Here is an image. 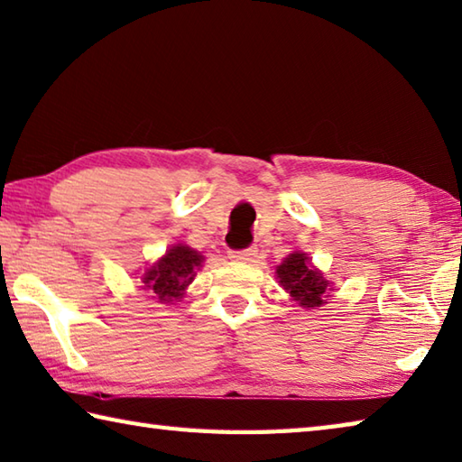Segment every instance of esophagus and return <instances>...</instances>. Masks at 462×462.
I'll list each match as a JSON object with an SVG mask.
<instances>
[{
	"mask_svg": "<svg viewBox=\"0 0 462 462\" xmlns=\"http://www.w3.org/2000/svg\"><path fill=\"white\" fill-rule=\"evenodd\" d=\"M232 260L238 262H254V258H258V250L256 248H246V250H232L230 252Z\"/></svg>",
	"mask_w": 462,
	"mask_h": 462,
	"instance_id": "obj_1",
	"label": "esophagus"
}]
</instances>
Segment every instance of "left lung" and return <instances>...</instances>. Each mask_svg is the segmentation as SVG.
I'll list each match as a JSON object with an SVG mask.
<instances>
[{"label":"left lung","instance_id":"left-lung-1","mask_svg":"<svg viewBox=\"0 0 462 462\" xmlns=\"http://www.w3.org/2000/svg\"><path fill=\"white\" fill-rule=\"evenodd\" d=\"M276 276L280 278V284L284 286V291L304 309L324 304L322 298L328 291V282L310 264L306 254L294 252V254L284 258L282 264L276 268Z\"/></svg>","mask_w":462,"mask_h":462}]
</instances>
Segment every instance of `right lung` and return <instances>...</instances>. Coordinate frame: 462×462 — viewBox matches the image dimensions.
Returning <instances> with one entry per match:
<instances>
[{"label":"right lung","mask_w":462,"mask_h":462,"mask_svg":"<svg viewBox=\"0 0 462 462\" xmlns=\"http://www.w3.org/2000/svg\"><path fill=\"white\" fill-rule=\"evenodd\" d=\"M204 262V256L200 252H196L188 246H171L164 258H160L156 264L148 268V273L143 274V284L148 286L153 298H158L160 302H178V298H182L186 286L192 282L196 268H200Z\"/></svg>","instance_id":"add662e5"}]
</instances>
